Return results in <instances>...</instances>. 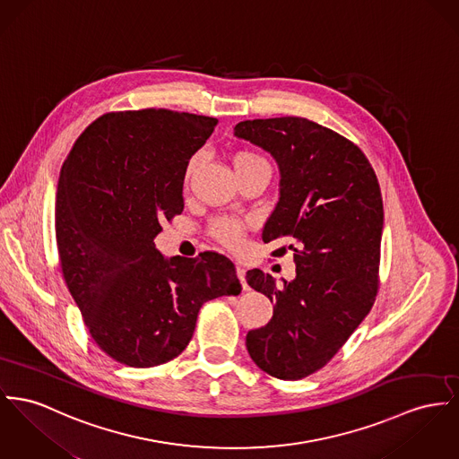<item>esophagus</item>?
<instances>
[{
	"label": "esophagus",
	"instance_id": "obj_1",
	"mask_svg": "<svg viewBox=\"0 0 459 459\" xmlns=\"http://www.w3.org/2000/svg\"><path fill=\"white\" fill-rule=\"evenodd\" d=\"M237 275L240 278V281H242V287H244V290L248 289V285H247V281H245V268L244 266H240V264H237Z\"/></svg>",
	"mask_w": 459,
	"mask_h": 459
}]
</instances>
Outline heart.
Returning <instances> with one entry per match:
<instances>
[{
  "label": "heart",
  "mask_w": 459,
  "mask_h": 459,
  "mask_svg": "<svg viewBox=\"0 0 459 459\" xmlns=\"http://www.w3.org/2000/svg\"><path fill=\"white\" fill-rule=\"evenodd\" d=\"M255 161H264L263 156L259 154L250 153V152H242V153L235 156V169H240L245 165H250V163H255ZM198 163V154H195L189 161H187V167H186V181L189 179V176L193 174L195 167ZM209 233L211 237L217 240L219 244L224 245V247H230V248H237L238 245L242 244L244 240L245 224L237 219V217H231V215H221V217H215L214 221L211 222L209 226Z\"/></svg>",
  "instance_id": "b5f03b06"
}]
</instances>
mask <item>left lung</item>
Returning <instances> with one entry per match:
<instances>
[{
    "label": "left lung",
    "mask_w": 459,
    "mask_h": 459,
    "mask_svg": "<svg viewBox=\"0 0 459 459\" xmlns=\"http://www.w3.org/2000/svg\"><path fill=\"white\" fill-rule=\"evenodd\" d=\"M235 135L278 163L280 200L263 242L287 240L272 255L292 250L296 263V278L283 285L247 272V283L275 303L268 325L247 334V350L270 376L298 381L331 362L376 301L381 189L357 144L311 120H245Z\"/></svg>",
    "instance_id": "8db88e82"
}]
</instances>
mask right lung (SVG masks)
Instances as JSON below:
<instances>
[{
    "mask_svg": "<svg viewBox=\"0 0 459 459\" xmlns=\"http://www.w3.org/2000/svg\"><path fill=\"white\" fill-rule=\"evenodd\" d=\"M215 118L172 109L106 113L62 163L56 238L62 276L97 346L123 366H161L183 353L204 303L242 290L212 250L165 259L163 221L184 209L187 161Z\"/></svg>",
    "mask_w": 459,
    "mask_h": 459,
    "instance_id": "add662e5",
    "label": "right lung"
}]
</instances>
